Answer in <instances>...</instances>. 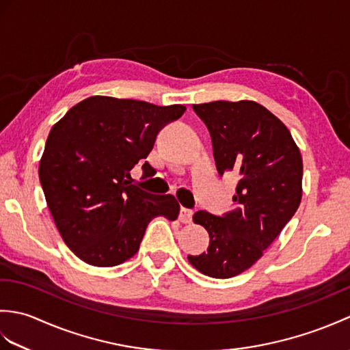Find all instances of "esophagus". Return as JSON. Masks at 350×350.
Returning a JSON list of instances; mask_svg holds the SVG:
<instances>
[{"instance_id":"1","label":"esophagus","mask_w":350,"mask_h":350,"mask_svg":"<svg viewBox=\"0 0 350 350\" xmlns=\"http://www.w3.org/2000/svg\"><path fill=\"white\" fill-rule=\"evenodd\" d=\"M192 215H194V212H192L191 209L182 207L180 213H179V219H180V222H183V224H189V222L192 221Z\"/></svg>"}]
</instances>
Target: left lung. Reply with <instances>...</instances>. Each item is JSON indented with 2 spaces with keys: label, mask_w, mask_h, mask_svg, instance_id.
<instances>
[{
  "label": "left lung",
  "mask_w": 350,
  "mask_h": 350,
  "mask_svg": "<svg viewBox=\"0 0 350 350\" xmlns=\"http://www.w3.org/2000/svg\"><path fill=\"white\" fill-rule=\"evenodd\" d=\"M211 132L218 173H233L232 212L198 211L196 224L209 233V248L188 256L212 278H232L263 256L298 211L302 198V156L292 133L269 109L252 100L192 105Z\"/></svg>",
  "instance_id": "1"
}]
</instances>
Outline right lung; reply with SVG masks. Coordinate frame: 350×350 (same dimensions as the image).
<instances>
[{
    "label": "right lung",
    "instance_id": "obj_1",
    "mask_svg": "<svg viewBox=\"0 0 350 350\" xmlns=\"http://www.w3.org/2000/svg\"><path fill=\"white\" fill-rule=\"evenodd\" d=\"M185 109L92 96L52 126L40 183L64 243L83 262L120 265L135 256L153 218L177 219L180 206L173 196L150 194L129 179L152 152L158 132ZM143 171V177L156 173L148 162Z\"/></svg>",
    "mask_w": 350,
    "mask_h": 350
}]
</instances>
